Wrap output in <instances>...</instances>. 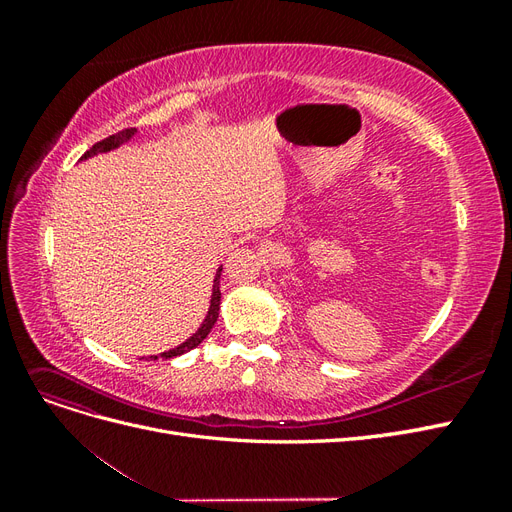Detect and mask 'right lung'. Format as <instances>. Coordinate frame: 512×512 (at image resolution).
<instances>
[{
	"mask_svg": "<svg viewBox=\"0 0 512 512\" xmlns=\"http://www.w3.org/2000/svg\"><path fill=\"white\" fill-rule=\"evenodd\" d=\"M134 134H136V128H128V130H121V132H117V134H113V136H108V138H104V141L96 143V145L91 147L89 151H85V156H83L81 160H87V158H91V156H98V153L113 151V149H117L119 145L128 143L130 138H134ZM220 275H222V267L218 269V273H215L209 312H207V316H205L203 324H200V327H198V331H196L190 339H185V342H183L181 346H177V348H173V350H168V352H162V354H160V359H173V356H179V354H183V352H190V350H194V348H196L200 342H203V339L211 333L213 324L218 322V314H220V299H222V292H220ZM151 359L156 361L158 356H151Z\"/></svg>",
	"mask_w": 512,
	"mask_h": 512,
	"instance_id": "1",
	"label": "right lung"
}]
</instances>
